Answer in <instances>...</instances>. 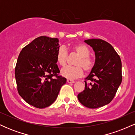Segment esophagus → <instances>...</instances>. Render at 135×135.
Listing matches in <instances>:
<instances>
[{"label":"esophagus","instance_id":"1","mask_svg":"<svg viewBox=\"0 0 135 135\" xmlns=\"http://www.w3.org/2000/svg\"><path fill=\"white\" fill-rule=\"evenodd\" d=\"M66 81H67L68 83H71V84H73L75 83V81L73 80H71V79H67L66 80Z\"/></svg>","mask_w":135,"mask_h":135}]
</instances>
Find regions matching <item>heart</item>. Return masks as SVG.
<instances>
[{
    "mask_svg": "<svg viewBox=\"0 0 135 135\" xmlns=\"http://www.w3.org/2000/svg\"><path fill=\"white\" fill-rule=\"evenodd\" d=\"M74 51L79 56V58L77 59L75 62V65L74 66H66L61 70V75L66 78L73 79L80 77L83 75V69L86 72H90L93 68L94 63L89 56L90 54L89 49L86 45L83 44H77L72 46ZM68 53L67 51L63 47L58 48L57 51L56 59V62L59 65L65 66L66 64Z\"/></svg>",
    "mask_w": 135,
    "mask_h": 135,
    "instance_id": "1",
    "label": "heart"
}]
</instances>
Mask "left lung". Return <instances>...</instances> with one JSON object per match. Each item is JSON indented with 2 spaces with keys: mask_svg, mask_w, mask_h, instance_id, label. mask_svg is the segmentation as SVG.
Listing matches in <instances>:
<instances>
[{
  "mask_svg": "<svg viewBox=\"0 0 135 135\" xmlns=\"http://www.w3.org/2000/svg\"><path fill=\"white\" fill-rule=\"evenodd\" d=\"M95 54V63L86 80H90L77 95L84 106L97 108L108 104L115 97L122 82L120 56L107 42L99 38L85 40Z\"/></svg>",
  "mask_w": 135,
  "mask_h": 135,
  "instance_id": "1",
  "label": "left lung"
}]
</instances>
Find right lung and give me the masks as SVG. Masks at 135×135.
<instances>
[{
    "mask_svg": "<svg viewBox=\"0 0 135 135\" xmlns=\"http://www.w3.org/2000/svg\"><path fill=\"white\" fill-rule=\"evenodd\" d=\"M59 47L57 38L41 36L23 47L18 58L15 78L18 93L36 108L50 106L66 82L58 75L56 56Z\"/></svg>",
    "mask_w": 135,
    "mask_h": 135,
    "instance_id": "obj_1",
    "label": "right lung"
}]
</instances>
